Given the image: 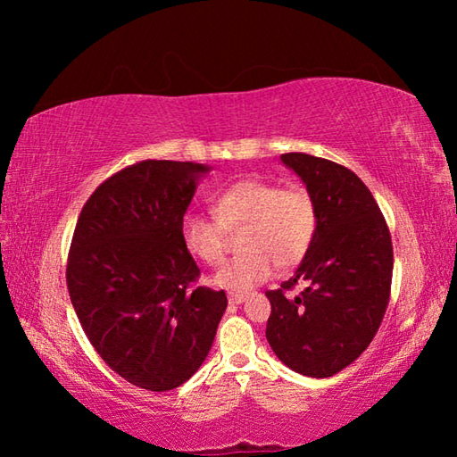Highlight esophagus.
I'll use <instances>...</instances> for the list:
<instances>
[{
    "label": "esophagus",
    "instance_id": "obj_1",
    "mask_svg": "<svg viewBox=\"0 0 457 457\" xmlns=\"http://www.w3.org/2000/svg\"><path fill=\"white\" fill-rule=\"evenodd\" d=\"M228 300L231 304H242L244 300H245V294H242V292H229L228 294Z\"/></svg>",
    "mask_w": 457,
    "mask_h": 457
}]
</instances>
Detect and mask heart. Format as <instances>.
I'll use <instances>...</instances> for the list:
<instances>
[{"instance_id": "b5f03b06", "label": "heart", "mask_w": 457, "mask_h": 457, "mask_svg": "<svg viewBox=\"0 0 457 457\" xmlns=\"http://www.w3.org/2000/svg\"><path fill=\"white\" fill-rule=\"evenodd\" d=\"M215 220L189 212L181 218V242L193 258L220 266L228 253L226 231H239L242 253L226 262L213 282L228 290H250L272 278L276 268H294L306 258L319 229L311 191L286 187L260 177L242 179L213 197Z\"/></svg>"}]
</instances>
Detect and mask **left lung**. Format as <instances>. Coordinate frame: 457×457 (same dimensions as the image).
I'll list each match as a JSON object with an SVG mask.
<instances>
[{
    "label": "left lung",
    "instance_id": "8db88e82",
    "mask_svg": "<svg viewBox=\"0 0 457 457\" xmlns=\"http://www.w3.org/2000/svg\"><path fill=\"white\" fill-rule=\"evenodd\" d=\"M316 201L319 229L290 280L268 290L266 338L286 367L332 377L370 345L389 304L393 244L375 197L351 169L306 153H284ZM298 281L307 288L287 296Z\"/></svg>",
    "mask_w": 457,
    "mask_h": 457
}]
</instances>
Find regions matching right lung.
Returning <instances> with one entry per match:
<instances>
[{
	"mask_svg": "<svg viewBox=\"0 0 457 457\" xmlns=\"http://www.w3.org/2000/svg\"><path fill=\"white\" fill-rule=\"evenodd\" d=\"M210 167L138 161L84 204L68 252L66 284L95 351L125 381L171 391L210 353L226 292L195 286L181 218Z\"/></svg>",
	"mask_w": 457,
	"mask_h": 457,
	"instance_id": "add662e5",
	"label": "right lung"
}]
</instances>
